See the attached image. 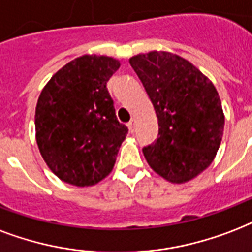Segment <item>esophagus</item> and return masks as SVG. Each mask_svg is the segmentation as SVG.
Masks as SVG:
<instances>
[{
	"mask_svg": "<svg viewBox=\"0 0 252 252\" xmlns=\"http://www.w3.org/2000/svg\"><path fill=\"white\" fill-rule=\"evenodd\" d=\"M136 124H137V120L134 118L130 119V122L128 123V128H129L130 132H134V129H136Z\"/></svg>",
	"mask_w": 252,
	"mask_h": 252,
	"instance_id": "34e87169",
	"label": "esophagus"
}]
</instances>
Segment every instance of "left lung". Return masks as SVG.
<instances>
[{
    "label": "left lung",
    "mask_w": 252,
    "mask_h": 252,
    "mask_svg": "<svg viewBox=\"0 0 252 252\" xmlns=\"http://www.w3.org/2000/svg\"><path fill=\"white\" fill-rule=\"evenodd\" d=\"M158 120V137L143 149L148 164L173 184L197 177L220 145L224 115L210 79L189 61L166 51L129 59Z\"/></svg>",
    "instance_id": "left-lung-1"
}]
</instances>
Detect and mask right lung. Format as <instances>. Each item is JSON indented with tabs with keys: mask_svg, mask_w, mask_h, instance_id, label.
Segmentation results:
<instances>
[{
	"mask_svg": "<svg viewBox=\"0 0 252 252\" xmlns=\"http://www.w3.org/2000/svg\"><path fill=\"white\" fill-rule=\"evenodd\" d=\"M120 67L105 55H83L53 75L35 108L43 160L62 181L91 186L112 170L128 128L119 123L107 82Z\"/></svg>",
	"mask_w": 252,
	"mask_h": 252,
	"instance_id": "add662e5",
	"label": "right lung"
}]
</instances>
